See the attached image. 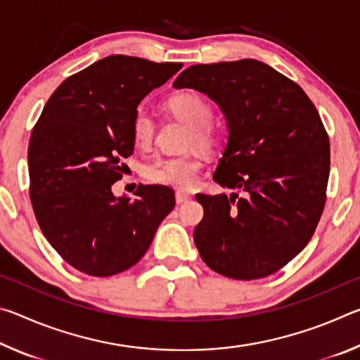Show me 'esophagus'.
Here are the masks:
<instances>
[{
	"mask_svg": "<svg viewBox=\"0 0 360 360\" xmlns=\"http://www.w3.org/2000/svg\"><path fill=\"white\" fill-rule=\"evenodd\" d=\"M191 198H192V195L184 193V192H176V203H178V205L186 203V202H188V200H191Z\"/></svg>",
	"mask_w": 360,
	"mask_h": 360,
	"instance_id": "esophagus-1",
	"label": "esophagus"
}]
</instances>
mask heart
I'll return each mask as SVG.
<instances>
[{
  "instance_id": "b5f03b06",
  "label": "heart",
  "mask_w": 360,
  "mask_h": 360,
  "mask_svg": "<svg viewBox=\"0 0 360 360\" xmlns=\"http://www.w3.org/2000/svg\"><path fill=\"white\" fill-rule=\"evenodd\" d=\"M168 108L192 127L191 141L200 148H211L216 141L210 122L212 119V109L210 103L193 90L174 94L168 100ZM155 125L150 112L146 108H138L131 120V136L139 148H148L154 138ZM202 162L197 155L162 157L148 163L144 169L146 178L155 184L168 186L173 188H191L198 181Z\"/></svg>"
}]
</instances>
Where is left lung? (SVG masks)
Listing matches in <instances>:
<instances>
[{
	"label": "left lung",
	"instance_id": "left-lung-1",
	"mask_svg": "<svg viewBox=\"0 0 360 360\" xmlns=\"http://www.w3.org/2000/svg\"><path fill=\"white\" fill-rule=\"evenodd\" d=\"M174 89L216 101L229 138L212 179L240 191L203 195L200 255L227 278L259 279L303 251L326 203L330 144L302 87L259 60L188 66Z\"/></svg>",
	"mask_w": 360,
	"mask_h": 360
}]
</instances>
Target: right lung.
I'll use <instances>...</instances> for the list:
<instances>
[{
  "label": "right lung",
  "mask_w": 360,
  "mask_h": 360,
  "mask_svg": "<svg viewBox=\"0 0 360 360\" xmlns=\"http://www.w3.org/2000/svg\"><path fill=\"white\" fill-rule=\"evenodd\" d=\"M182 63L109 56L70 76L42 109L28 144L30 198L42 233L76 270L112 276L136 264L174 208L167 186L115 197L133 154L139 103Z\"/></svg>",
  "instance_id": "right-lung-1"
}]
</instances>
